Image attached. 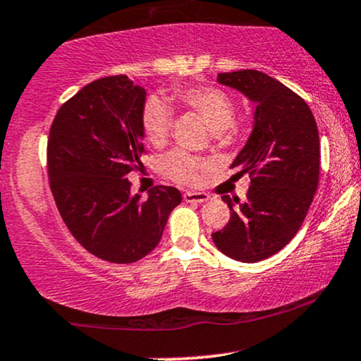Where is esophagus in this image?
I'll use <instances>...</instances> for the list:
<instances>
[{"label":"esophagus","instance_id":"obj_1","mask_svg":"<svg viewBox=\"0 0 361 361\" xmlns=\"http://www.w3.org/2000/svg\"><path fill=\"white\" fill-rule=\"evenodd\" d=\"M185 202L186 203H203V202H208V195L207 193H202V192H186L183 195Z\"/></svg>","mask_w":361,"mask_h":361}]
</instances>
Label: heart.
<instances>
[{"label": "heart", "mask_w": 361, "mask_h": 361, "mask_svg": "<svg viewBox=\"0 0 361 361\" xmlns=\"http://www.w3.org/2000/svg\"><path fill=\"white\" fill-rule=\"evenodd\" d=\"M186 109L197 112L214 133H222L235 123V102L224 90L216 87H190L176 92ZM173 124V112L163 99L149 97L141 111V128L147 141L154 146H161L166 141ZM205 168V161L195 156L173 151L163 158L164 173L178 183H195L200 173Z\"/></svg>", "instance_id": "b5f03b06"}]
</instances>
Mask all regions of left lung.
Masks as SVG:
<instances>
[{"label":"left lung","instance_id":"left-lung-1","mask_svg":"<svg viewBox=\"0 0 361 361\" xmlns=\"http://www.w3.org/2000/svg\"><path fill=\"white\" fill-rule=\"evenodd\" d=\"M216 82L238 90L255 112L250 136L230 164L232 178L250 176L247 200L224 195L230 220L212 238L227 257L259 262L288 245L305 222L319 180L318 126L307 104L267 73H219Z\"/></svg>","mask_w":361,"mask_h":361}]
</instances>
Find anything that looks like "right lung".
I'll list each match as a JSON object with an SVG mask.
<instances>
[{
    "mask_svg": "<svg viewBox=\"0 0 361 361\" xmlns=\"http://www.w3.org/2000/svg\"><path fill=\"white\" fill-rule=\"evenodd\" d=\"M146 90L126 75L87 84L56 112L47 159L56 208L75 240L95 257L131 264L159 244L181 203L173 186L147 198L126 178L145 153L141 111Z\"/></svg>",
    "mask_w": 361,
    "mask_h": 361,
    "instance_id": "add662e5",
    "label": "right lung"
}]
</instances>
